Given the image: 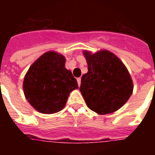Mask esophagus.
Returning <instances> with one entry per match:
<instances>
[{"instance_id": "1", "label": "esophagus", "mask_w": 155, "mask_h": 155, "mask_svg": "<svg viewBox=\"0 0 155 155\" xmlns=\"http://www.w3.org/2000/svg\"><path fill=\"white\" fill-rule=\"evenodd\" d=\"M77 82H78V85L80 86V84H81V78H78Z\"/></svg>"}]
</instances>
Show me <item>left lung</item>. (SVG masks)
Wrapping results in <instances>:
<instances>
[{"instance_id": "left-lung-1", "label": "left lung", "mask_w": 155, "mask_h": 155, "mask_svg": "<svg viewBox=\"0 0 155 155\" xmlns=\"http://www.w3.org/2000/svg\"><path fill=\"white\" fill-rule=\"evenodd\" d=\"M87 72L83 75L80 91L86 104L105 115L120 108L130 99L134 84L129 71L117 56L107 50L84 51Z\"/></svg>"}]
</instances>
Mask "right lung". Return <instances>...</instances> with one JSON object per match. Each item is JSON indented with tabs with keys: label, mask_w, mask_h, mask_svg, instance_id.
I'll use <instances>...</instances> for the list:
<instances>
[{
	"label": "right lung",
	"mask_w": 155,
	"mask_h": 155,
	"mask_svg": "<svg viewBox=\"0 0 155 155\" xmlns=\"http://www.w3.org/2000/svg\"><path fill=\"white\" fill-rule=\"evenodd\" d=\"M65 63L63 54L50 51L40 56L27 71L23 81L24 95L38 112L58 113L65 107L71 92L79 88Z\"/></svg>",
	"instance_id": "obj_1"
}]
</instances>
